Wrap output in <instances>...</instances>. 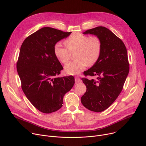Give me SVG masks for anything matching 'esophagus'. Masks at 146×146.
<instances>
[{
    "mask_svg": "<svg viewBox=\"0 0 146 146\" xmlns=\"http://www.w3.org/2000/svg\"><path fill=\"white\" fill-rule=\"evenodd\" d=\"M74 81H75V83L76 84H77V83H78V82H80L81 81V80L78 77H76L75 78H74Z\"/></svg>",
    "mask_w": 146,
    "mask_h": 146,
    "instance_id": "1",
    "label": "esophagus"
}]
</instances>
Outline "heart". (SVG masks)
I'll return each mask as SVG.
<instances>
[{
  "label": "heart",
  "mask_w": 146,
  "mask_h": 146,
  "mask_svg": "<svg viewBox=\"0 0 146 146\" xmlns=\"http://www.w3.org/2000/svg\"><path fill=\"white\" fill-rule=\"evenodd\" d=\"M65 48L60 43L54 45V52L58 60L66 64L75 52V61L65 66V72L70 75H76L85 69L88 64L94 65L98 60L102 50L101 41L97 36H89L80 33H75L67 38Z\"/></svg>",
  "instance_id": "b5f03b06"
}]
</instances>
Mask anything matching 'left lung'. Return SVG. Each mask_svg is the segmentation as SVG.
Listing matches in <instances>:
<instances>
[{
    "instance_id": "1",
    "label": "left lung",
    "mask_w": 146,
    "mask_h": 146,
    "mask_svg": "<svg viewBox=\"0 0 146 146\" xmlns=\"http://www.w3.org/2000/svg\"><path fill=\"white\" fill-rule=\"evenodd\" d=\"M83 34L96 36L101 41L100 57L84 74L96 79L82 78L87 91L81 98L86 108L95 112L107 109L121 93L129 71L127 51L123 41L109 29L98 27Z\"/></svg>"
}]
</instances>
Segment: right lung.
Returning a JSON list of instances; mask_svg holds the SVG:
<instances>
[{
    "instance_id": "1",
    "label": "right lung",
    "mask_w": 146,
    "mask_h": 146,
    "mask_svg": "<svg viewBox=\"0 0 146 146\" xmlns=\"http://www.w3.org/2000/svg\"><path fill=\"white\" fill-rule=\"evenodd\" d=\"M71 33L44 27L27 37L21 47L17 70L21 88L33 106L42 113L60 109L64 95L74 86L73 76L57 77L64 68L54 52V45Z\"/></svg>"
}]
</instances>
